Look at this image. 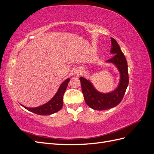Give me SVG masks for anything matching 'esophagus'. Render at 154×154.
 <instances>
[{
	"label": "esophagus",
	"instance_id": "34e87169",
	"mask_svg": "<svg viewBox=\"0 0 154 154\" xmlns=\"http://www.w3.org/2000/svg\"><path fill=\"white\" fill-rule=\"evenodd\" d=\"M79 73H80V72H78V74H79Z\"/></svg>",
	"mask_w": 154,
	"mask_h": 154
}]
</instances>
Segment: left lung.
<instances>
[{
    "label": "left lung",
    "mask_w": 154,
    "mask_h": 154,
    "mask_svg": "<svg viewBox=\"0 0 154 154\" xmlns=\"http://www.w3.org/2000/svg\"><path fill=\"white\" fill-rule=\"evenodd\" d=\"M110 53L114 54L112 58L105 62L114 65L119 72V81L118 87L109 92H101L94 87L90 80L80 77L82 90L87 105L96 110H103L117 106L122 100L128 85V65L124 54L117 42L111 38Z\"/></svg>",
    "instance_id": "1"
}]
</instances>
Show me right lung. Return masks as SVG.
<instances>
[{"mask_svg":"<svg viewBox=\"0 0 154 154\" xmlns=\"http://www.w3.org/2000/svg\"><path fill=\"white\" fill-rule=\"evenodd\" d=\"M70 81V78H67L59 87L58 91L53 97V98L47 103L37 107H27L21 105L23 107L29 111L35 114L42 116H47L53 114L59 111L63 106V96L68 85V83Z\"/></svg>","mask_w":154,"mask_h":154,"instance_id":"add662e5","label":"right lung"}]
</instances>
